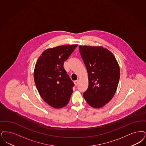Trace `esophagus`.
Returning <instances> with one entry per match:
<instances>
[{
    "label": "esophagus",
    "mask_w": 146,
    "mask_h": 146,
    "mask_svg": "<svg viewBox=\"0 0 146 146\" xmlns=\"http://www.w3.org/2000/svg\"><path fill=\"white\" fill-rule=\"evenodd\" d=\"M79 82V80H76V81H74V84H75L76 86H77L78 85Z\"/></svg>",
    "instance_id": "obj_1"
}]
</instances>
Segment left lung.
<instances>
[{
    "mask_svg": "<svg viewBox=\"0 0 146 146\" xmlns=\"http://www.w3.org/2000/svg\"><path fill=\"white\" fill-rule=\"evenodd\" d=\"M88 70V87L84 93L88 104L100 108L109 103L116 91L120 70L113 54L103 47H79Z\"/></svg>",
    "mask_w": 146,
    "mask_h": 146,
    "instance_id": "8db88e82",
    "label": "left lung"
}]
</instances>
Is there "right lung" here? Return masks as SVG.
I'll list each match as a JSON object with an SVG mask.
<instances>
[{"mask_svg": "<svg viewBox=\"0 0 146 146\" xmlns=\"http://www.w3.org/2000/svg\"><path fill=\"white\" fill-rule=\"evenodd\" d=\"M64 45L44 50L35 65L34 80L42 98L54 108L67 105L74 84L67 74L64 63L77 47Z\"/></svg>", "mask_w": 146, "mask_h": 146, "instance_id": "obj_1", "label": "right lung"}]
</instances>
